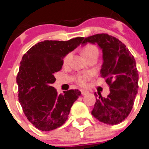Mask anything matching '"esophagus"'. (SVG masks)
<instances>
[{
    "label": "esophagus",
    "mask_w": 149,
    "mask_h": 149,
    "mask_svg": "<svg viewBox=\"0 0 149 149\" xmlns=\"http://www.w3.org/2000/svg\"><path fill=\"white\" fill-rule=\"evenodd\" d=\"M81 94H82V95H86V94H87L88 93V91L84 90V89H81Z\"/></svg>",
    "instance_id": "esophagus-1"
}]
</instances>
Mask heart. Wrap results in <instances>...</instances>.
<instances>
[{"mask_svg":"<svg viewBox=\"0 0 149 149\" xmlns=\"http://www.w3.org/2000/svg\"><path fill=\"white\" fill-rule=\"evenodd\" d=\"M94 53H98V49L95 46L91 44H88L83 49V54L86 58L87 56H90V55L94 54ZM71 54H68L64 58V63H67L69 61V59L70 58ZM91 78V73H85L82 75H79L77 77V82L79 83L80 85L84 86L86 84L87 80H88Z\"/></svg>","mask_w":149,"mask_h":149,"instance_id":"obj_1","label":"heart"}]
</instances>
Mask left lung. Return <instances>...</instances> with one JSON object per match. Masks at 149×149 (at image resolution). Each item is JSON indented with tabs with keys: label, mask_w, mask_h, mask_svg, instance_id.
Wrapping results in <instances>:
<instances>
[{
	"label": "left lung",
	"mask_w": 149,
	"mask_h": 149,
	"mask_svg": "<svg viewBox=\"0 0 149 149\" xmlns=\"http://www.w3.org/2000/svg\"><path fill=\"white\" fill-rule=\"evenodd\" d=\"M88 43L97 44L102 50L101 76L110 88L106 98L101 93H94L96 101L91 114L106 124H118L131 113L138 93L139 74L135 58L121 41L108 34L86 38L82 46Z\"/></svg>",
	"instance_id": "1"
}]
</instances>
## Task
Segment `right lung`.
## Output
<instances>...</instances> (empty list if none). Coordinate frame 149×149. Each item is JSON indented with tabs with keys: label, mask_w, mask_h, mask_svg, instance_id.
Masks as SVG:
<instances>
[{
	"label": "right lung",
	"mask_w": 149,
	"mask_h": 149,
	"mask_svg": "<svg viewBox=\"0 0 149 149\" xmlns=\"http://www.w3.org/2000/svg\"><path fill=\"white\" fill-rule=\"evenodd\" d=\"M83 37L66 41L43 40L23 55L16 78L18 100L28 120L38 129L50 131L68 119L73 103L81 95L79 90L58 92L51 84L54 73L63 64V58L80 46Z\"/></svg>",
	"instance_id": "add662e5"
}]
</instances>
